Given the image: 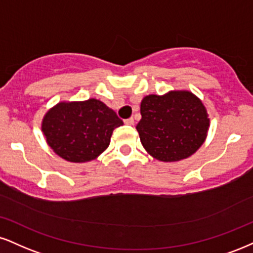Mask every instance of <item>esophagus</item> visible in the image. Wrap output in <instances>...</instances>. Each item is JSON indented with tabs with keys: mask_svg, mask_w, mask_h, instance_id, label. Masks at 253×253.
I'll return each instance as SVG.
<instances>
[{
	"mask_svg": "<svg viewBox=\"0 0 253 253\" xmlns=\"http://www.w3.org/2000/svg\"><path fill=\"white\" fill-rule=\"evenodd\" d=\"M125 124L129 125V126H133V125H134V119H133V118L126 119V120H125Z\"/></svg>",
	"mask_w": 253,
	"mask_h": 253,
	"instance_id": "obj_1",
	"label": "esophagus"
}]
</instances>
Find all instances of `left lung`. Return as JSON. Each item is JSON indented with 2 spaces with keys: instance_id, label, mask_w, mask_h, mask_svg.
<instances>
[{
  "instance_id": "left-lung-1",
  "label": "left lung",
  "mask_w": 253,
  "mask_h": 253,
  "mask_svg": "<svg viewBox=\"0 0 253 253\" xmlns=\"http://www.w3.org/2000/svg\"><path fill=\"white\" fill-rule=\"evenodd\" d=\"M136 125L147 153L164 163L191 157L208 136L210 119L199 97L188 90H171L164 95L145 96Z\"/></svg>"
}]
</instances>
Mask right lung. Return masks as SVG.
I'll return each instance as SVG.
<instances>
[{"label":"right lung","instance_id":"1","mask_svg":"<svg viewBox=\"0 0 253 253\" xmlns=\"http://www.w3.org/2000/svg\"><path fill=\"white\" fill-rule=\"evenodd\" d=\"M124 123L113 109L96 99L61 101L42 119L41 128L49 147L69 163L96 159L109 146Z\"/></svg>","mask_w":253,"mask_h":253}]
</instances>
